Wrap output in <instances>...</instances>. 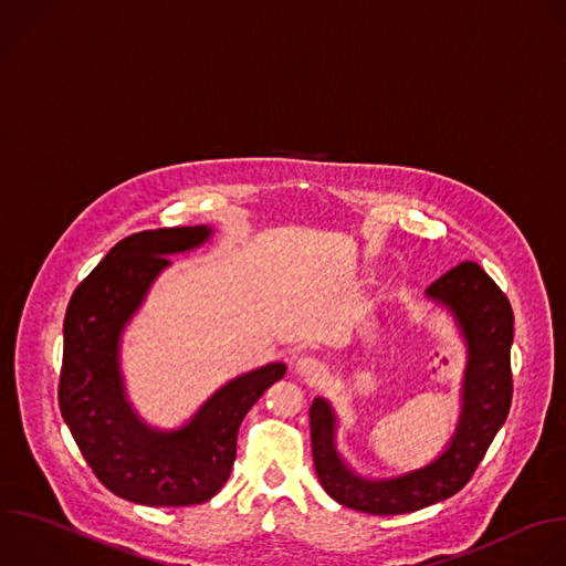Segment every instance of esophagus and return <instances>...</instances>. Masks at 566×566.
<instances>
[{
  "label": "esophagus",
  "instance_id": "obj_1",
  "mask_svg": "<svg viewBox=\"0 0 566 566\" xmlns=\"http://www.w3.org/2000/svg\"><path fill=\"white\" fill-rule=\"evenodd\" d=\"M293 370H295V375H300V378L306 380V382H319L324 378V373H326L324 364L317 361L315 357H308V355L297 357L293 361Z\"/></svg>",
  "mask_w": 566,
  "mask_h": 566
}]
</instances>
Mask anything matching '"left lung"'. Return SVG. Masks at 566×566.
<instances>
[{
  "label": "left lung",
  "mask_w": 566,
  "mask_h": 566,
  "mask_svg": "<svg viewBox=\"0 0 566 566\" xmlns=\"http://www.w3.org/2000/svg\"><path fill=\"white\" fill-rule=\"evenodd\" d=\"M424 297L453 317L467 346L455 433L444 451L420 469L394 478H366L337 451L335 409L326 398H315L308 411L313 464L324 491L342 506L370 515H400L455 495L509 416L513 311L506 295L475 262H462L436 280Z\"/></svg>",
  "instance_id": "left-lung-1"
}]
</instances>
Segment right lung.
Wrapping results in <instances>:
<instances>
[{"instance_id":"add662e5","label":"right lung","mask_w":566,"mask_h":566,"mask_svg":"<svg viewBox=\"0 0 566 566\" xmlns=\"http://www.w3.org/2000/svg\"><path fill=\"white\" fill-rule=\"evenodd\" d=\"M213 227L157 229L117 242L75 289L64 317L60 411L84 460L115 495L146 506L211 500L235 462L238 429L262 394L284 378L271 361L220 387L177 429L142 420L126 396L122 335L168 255L200 249Z\"/></svg>"}]
</instances>
